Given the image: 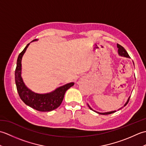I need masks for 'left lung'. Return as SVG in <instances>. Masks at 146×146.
I'll return each instance as SVG.
<instances>
[{
	"mask_svg": "<svg viewBox=\"0 0 146 146\" xmlns=\"http://www.w3.org/2000/svg\"><path fill=\"white\" fill-rule=\"evenodd\" d=\"M117 48H118V53H119V56H123V57H125V58H130V56H129V55L128 54L127 52L126 51L125 49L124 48H123L122 46H120V45L119 44H117ZM133 63H134V62H133ZM130 97H131V96H130V97L128 98L127 101L126 102V103L124 104V105H123V107H125V105L128 104V102H129V99H130ZM87 105H88V107H89L90 108V109H91L92 110L95 111V112H97V113H98V114H101V115H108V114L113 113L115 112V111H116V110H113V111H107V112H99V111H95V110H94V109H92V108L90 107V105H89L88 104H87ZM123 107L120 108L118 110H120L121 108H122Z\"/></svg>",
	"mask_w": 146,
	"mask_h": 146,
	"instance_id": "1",
	"label": "left lung"
}]
</instances>
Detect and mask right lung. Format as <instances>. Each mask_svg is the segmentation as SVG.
Listing matches in <instances>:
<instances>
[{"label": "right lung", "mask_w": 146, "mask_h": 146, "mask_svg": "<svg viewBox=\"0 0 146 146\" xmlns=\"http://www.w3.org/2000/svg\"><path fill=\"white\" fill-rule=\"evenodd\" d=\"M38 41V39H35L33 41ZM29 44L30 43L27 44L24 50L19 55L17 60V66L15 71V81L19 95L25 104L34 109L40 111H52L60 107L63 100L65 92L75 83L73 82L67 83L47 94H38L27 87L21 76V61L23 55Z\"/></svg>", "instance_id": "add662e5"}]
</instances>
